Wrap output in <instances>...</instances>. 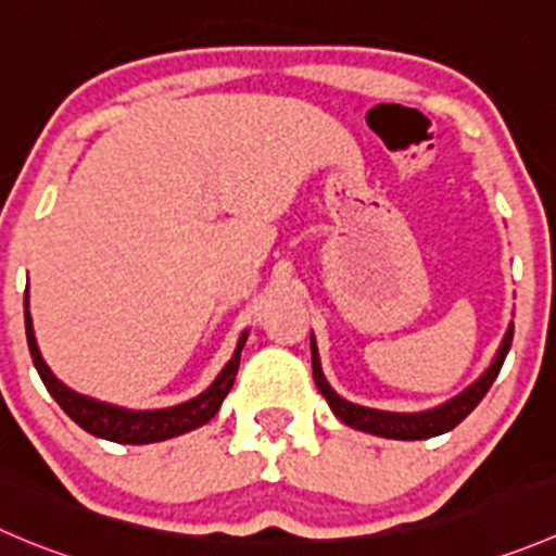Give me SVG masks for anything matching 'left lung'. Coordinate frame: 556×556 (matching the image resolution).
Instances as JSON below:
<instances>
[{
	"instance_id": "left-lung-1",
	"label": "left lung",
	"mask_w": 556,
	"mask_h": 556,
	"mask_svg": "<svg viewBox=\"0 0 556 556\" xmlns=\"http://www.w3.org/2000/svg\"><path fill=\"white\" fill-rule=\"evenodd\" d=\"M510 342H514V326L508 328L505 333L503 344H500L497 355H494L492 366L483 371L481 380L472 382L465 393H459L456 399L445 402L443 407L427 409V413H382V409H371V407H361V404L348 402V399L339 396L328 380L323 377L320 369V355H317V344L315 337H312V375H315L317 391L326 396V402L331 404L333 415H337L339 421H344L348 427L361 429V432L377 434V438H391V440H429L438 438V434L451 432L454 427H459L465 421L467 415L478 407L486 391L492 388V382L497 380L500 369H503V361L508 355Z\"/></svg>"
}]
</instances>
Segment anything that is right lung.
<instances>
[{"mask_svg": "<svg viewBox=\"0 0 556 556\" xmlns=\"http://www.w3.org/2000/svg\"><path fill=\"white\" fill-rule=\"evenodd\" d=\"M24 320H26V342H29L31 361L37 366V375L46 382L48 393L59 402V407L78 424L80 429H86L89 434L102 440H111V443H127V445H143V443H160V440L176 438V434H185L190 429L203 427L206 421H212L217 415L219 404L228 396V391L236 382V371H239L241 361V348L247 342V331L241 333L239 348H236L233 358L225 364V369L219 371L217 380L201 393V396L190 399L185 404H176V407L165 409H124L113 407V404L94 402L89 396H80V393L70 391L64 382H59L53 377V371L48 369L46 361H42L40 350H37L35 331H31V317H29V301H24Z\"/></svg>", "mask_w": 556, "mask_h": 556, "instance_id": "right-lung-1", "label": "right lung"}]
</instances>
